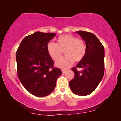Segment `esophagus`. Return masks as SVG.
I'll return each mask as SVG.
<instances>
[{"label":"esophagus","mask_w":121,"mask_h":121,"mask_svg":"<svg viewBox=\"0 0 121 121\" xmlns=\"http://www.w3.org/2000/svg\"><path fill=\"white\" fill-rule=\"evenodd\" d=\"M62 72L63 74H65L66 72H67V70H65V69H62Z\"/></svg>","instance_id":"esophagus-1"}]
</instances>
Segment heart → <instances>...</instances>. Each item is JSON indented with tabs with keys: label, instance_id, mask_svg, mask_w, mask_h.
Listing matches in <instances>:
<instances>
[{
	"label": "heart",
	"instance_id": "1",
	"mask_svg": "<svg viewBox=\"0 0 121 121\" xmlns=\"http://www.w3.org/2000/svg\"><path fill=\"white\" fill-rule=\"evenodd\" d=\"M49 55L54 60H57L62 55L63 51L65 57L59 58L56 62L58 67L67 69L74 63V60L80 62L86 54V47L81 39L71 35H63L59 36L57 43L50 42L47 44Z\"/></svg>",
	"mask_w": 121,
	"mask_h": 121
}]
</instances>
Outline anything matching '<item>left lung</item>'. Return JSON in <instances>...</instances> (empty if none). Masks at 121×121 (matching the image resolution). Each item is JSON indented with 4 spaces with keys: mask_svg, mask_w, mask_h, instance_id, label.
<instances>
[{
    "mask_svg": "<svg viewBox=\"0 0 121 121\" xmlns=\"http://www.w3.org/2000/svg\"><path fill=\"white\" fill-rule=\"evenodd\" d=\"M79 34L86 46L85 57L77 65L82 70L78 72L77 68L72 70L74 78L69 82L72 92L79 96H86L92 93L100 84L105 70V49L96 36L92 33L83 31L75 32Z\"/></svg>",
    "mask_w": 121,
    "mask_h": 121,
    "instance_id": "obj_1",
    "label": "left lung"
}]
</instances>
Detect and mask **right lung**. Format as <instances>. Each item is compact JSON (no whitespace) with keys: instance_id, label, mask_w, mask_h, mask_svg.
<instances>
[{"instance_id":"obj_1","label":"right lung","mask_w":121,"mask_h":121,"mask_svg":"<svg viewBox=\"0 0 121 121\" xmlns=\"http://www.w3.org/2000/svg\"><path fill=\"white\" fill-rule=\"evenodd\" d=\"M53 33L37 31L22 39L16 51L18 77L24 87L32 95L44 97L53 92L62 71L53 67L47 50Z\"/></svg>"}]
</instances>
